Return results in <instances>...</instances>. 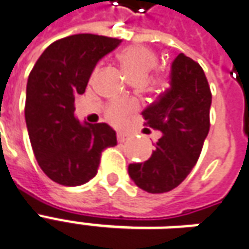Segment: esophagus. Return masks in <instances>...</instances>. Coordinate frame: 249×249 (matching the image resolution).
Here are the masks:
<instances>
[{
    "instance_id": "obj_1",
    "label": "esophagus",
    "mask_w": 249,
    "mask_h": 249,
    "mask_svg": "<svg viewBox=\"0 0 249 249\" xmlns=\"http://www.w3.org/2000/svg\"><path fill=\"white\" fill-rule=\"evenodd\" d=\"M116 137H118V141H119V142H124V141L128 138V134L127 133H118V135H116Z\"/></svg>"
}]
</instances>
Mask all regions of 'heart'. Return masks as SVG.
Wrapping results in <instances>:
<instances>
[{"mask_svg": "<svg viewBox=\"0 0 249 249\" xmlns=\"http://www.w3.org/2000/svg\"><path fill=\"white\" fill-rule=\"evenodd\" d=\"M119 61H121L122 70L130 82L144 83L147 80L150 72L157 67L158 57L151 49L141 45H134L126 48L119 54ZM149 83L151 86H162L165 84V76L162 73H157L149 79ZM135 110H137V103L128 100H119L111 103L107 107L106 116L112 123H122L128 114H131Z\"/></svg>", "mask_w": 249, "mask_h": 249, "instance_id": "obj_1", "label": "heart"}]
</instances>
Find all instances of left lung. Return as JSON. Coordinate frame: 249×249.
I'll return each mask as SVG.
<instances>
[{"label":"left lung","mask_w":249,"mask_h":249,"mask_svg":"<svg viewBox=\"0 0 249 249\" xmlns=\"http://www.w3.org/2000/svg\"><path fill=\"white\" fill-rule=\"evenodd\" d=\"M211 103L212 92L201 65L179 53L172 64L170 88L142 112L144 126L160 130L162 137L147 161L128 165L137 186L165 193L188 177L209 133Z\"/></svg>","instance_id":"left-lung-1"}]
</instances>
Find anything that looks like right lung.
Instances as JSON below:
<instances>
[{
    "label": "right lung",
    "mask_w": 249,
    "mask_h": 249,
    "mask_svg": "<svg viewBox=\"0 0 249 249\" xmlns=\"http://www.w3.org/2000/svg\"><path fill=\"white\" fill-rule=\"evenodd\" d=\"M121 40L91 33L60 38L32 68L26 86L25 121L38 166L64 186L88 182L98 173L103 150L116 144L106 123L82 124L75 96L86 91L96 63Z\"/></svg>",
    "instance_id": "right-lung-1"
}]
</instances>
